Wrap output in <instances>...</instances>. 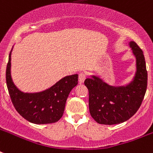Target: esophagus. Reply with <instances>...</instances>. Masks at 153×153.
Masks as SVG:
<instances>
[{
	"label": "esophagus",
	"mask_w": 153,
	"mask_h": 153,
	"mask_svg": "<svg viewBox=\"0 0 153 153\" xmlns=\"http://www.w3.org/2000/svg\"><path fill=\"white\" fill-rule=\"evenodd\" d=\"M86 74L85 73H83V72H82V73H80L79 75V83H82L84 81H85V79H86Z\"/></svg>",
	"instance_id": "34e87169"
}]
</instances>
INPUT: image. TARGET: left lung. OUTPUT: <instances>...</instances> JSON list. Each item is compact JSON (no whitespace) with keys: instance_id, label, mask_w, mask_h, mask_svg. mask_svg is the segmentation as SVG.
<instances>
[{"instance_id":"left-lung-1","label":"left lung","mask_w":153,"mask_h":153,"mask_svg":"<svg viewBox=\"0 0 153 153\" xmlns=\"http://www.w3.org/2000/svg\"><path fill=\"white\" fill-rule=\"evenodd\" d=\"M129 46L136 57L137 71L127 86H113L92 75L84 82L89 91L91 117L102 125H115L127 121L137 113L145 97L148 82L146 63L142 50L135 42Z\"/></svg>"}]
</instances>
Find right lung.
I'll return each mask as SVG.
<instances>
[{
	"label": "right lung",
	"mask_w": 153,
	"mask_h": 153,
	"mask_svg": "<svg viewBox=\"0 0 153 153\" xmlns=\"http://www.w3.org/2000/svg\"><path fill=\"white\" fill-rule=\"evenodd\" d=\"M12 50L6 67V83L16 110L32 123L51 124L58 121L63 114L70 92L78 84L79 75L64 77L42 92L24 93L15 86L11 77Z\"/></svg>",
	"instance_id": "1"
}]
</instances>
